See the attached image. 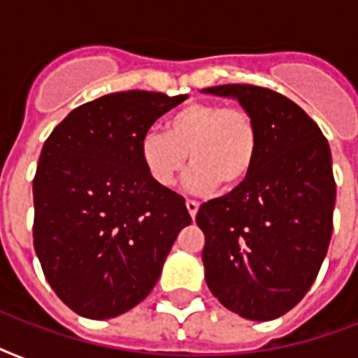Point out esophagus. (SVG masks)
I'll use <instances>...</instances> for the list:
<instances>
[{
    "instance_id": "obj_1",
    "label": "esophagus",
    "mask_w": 358,
    "mask_h": 358,
    "mask_svg": "<svg viewBox=\"0 0 358 358\" xmlns=\"http://www.w3.org/2000/svg\"><path fill=\"white\" fill-rule=\"evenodd\" d=\"M185 206H187V212H189L191 217L195 219L196 212H199V202H196V201H187V202H185Z\"/></svg>"
}]
</instances>
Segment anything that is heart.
Wrapping results in <instances>:
<instances>
[{"label":"heart","mask_w":358,"mask_h":358,"mask_svg":"<svg viewBox=\"0 0 358 358\" xmlns=\"http://www.w3.org/2000/svg\"><path fill=\"white\" fill-rule=\"evenodd\" d=\"M260 152V129L255 117L239 106L193 102L176 109L165 122V134L146 131L139 157L146 174L159 187H173L187 165V187L208 193L221 185L234 191L250 178Z\"/></svg>","instance_id":"obj_1"}]
</instances>
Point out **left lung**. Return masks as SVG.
<instances>
[{"instance_id": "1", "label": "left lung", "mask_w": 358, "mask_h": 358, "mask_svg": "<svg viewBox=\"0 0 358 358\" xmlns=\"http://www.w3.org/2000/svg\"><path fill=\"white\" fill-rule=\"evenodd\" d=\"M204 92L236 98L260 129L250 178L199 208L204 277L229 310L269 322L305 297L327 255L336 201L331 148L280 92L239 83Z\"/></svg>"}]
</instances>
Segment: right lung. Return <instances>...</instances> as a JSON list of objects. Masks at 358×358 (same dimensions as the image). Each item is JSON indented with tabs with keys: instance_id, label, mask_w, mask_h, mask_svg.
<instances>
[{
	"instance_id": "right-lung-1",
	"label": "right lung",
	"mask_w": 358,
	"mask_h": 358,
	"mask_svg": "<svg viewBox=\"0 0 358 358\" xmlns=\"http://www.w3.org/2000/svg\"><path fill=\"white\" fill-rule=\"evenodd\" d=\"M185 94L126 91L87 102L55 126L33 178V245L64 305L108 320L139 305L191 223L184 196L159 187L141 137Z\"/></svg>"
}]
</instances>
